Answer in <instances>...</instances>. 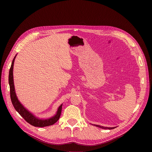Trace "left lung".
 I'll return each mask as SVG.
<instances>
[{"label":"left lung","mask_w":152,"mask_h":152,"mask_svg":"<svg viewBox=\"0 0 152 152\" xmlns=\"http://www.w3.org/2000/svg\"><path fill=\"white\" fill-rule=\"evenodd\" d=\"M93 126H95L96 127H100V128H102V129H113L114 128H115L116 127H104V126H100V125H97V124H91Z\"/></svg>","instance_id":"left-lung-1"}]
</instances>
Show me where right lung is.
<instances>
[{
    "instance_id": "obj_1",
    "label": "right lung",
    "mask_w": 152,
    "mask_h": 152,
    "mask_svg": "<svg viewBox=\"0 0 152 152\" xmlns=\"http://www.w3.org/2000/svg\"><path fill=\"white\" fill-rule=\"evenodd\" d=\"M16 55L15 57L12 61V65L9 71V83L10 86V98L12 102V104L16 110V111L25 119V121L31 124L32 126H34L35 127H45L53 125L57 122L61 115V109H62V105H60V107L58 108L57 113H56L54 116H52L51 118H47V119H42L39 118L36 116L33 113L26 109L25 107H24L21 103L19 101L17 94H16L15 90V86H14V82H13V65H14V61L16 58Z\"/></svg>"
}]
</instances>
